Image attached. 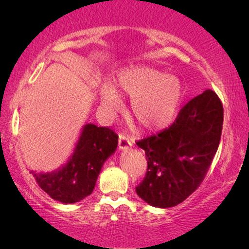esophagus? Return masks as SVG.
Segmentation results:
<instances>
[{
  "instance_id": "34e87169",
  "label": "esophagus",
  "mask_w": 249,
  "mask_h": 249,
  "mask_svg": "<svg viewBox=\"0 0 249 249\" xmlns=\"http://www.w3.org/2000/svg\"><path fill=\"white\" fill-rule=\"evenodd\" d=\"M132 146V142L125 137L124 135H119V149L120 151H125Z\"/></svg>"
}]
</instances>
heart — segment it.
Listing matches in <instances>:
<instances>
[{"mask_svg":"<svg viewBox=\"0 0 249 249\" xmlns=\"http://www.w3.org/2000/svg\"><path fill=\"white\" fill-rule=\"evenodd\" d=\"M115 89L131 98L130 117L148 131L171 124L185 96L179 78L147 66L127 68L115 78V88L111 85L101 88V103L110 114L121 107V97Z\"/></svg>","mask_w":249,"mask_h":249,"instance_id":"1","label":"heart"}]
</instances>
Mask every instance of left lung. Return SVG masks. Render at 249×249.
Wrapping results in <instances>:
<instances>
[{"instance_id":"obj_1","label":"left lung","mask_w":249,"mask_h":249,"mask_svg":"<svg viewBox=\"0 0 249 249\" xmlns=\"http://www.w3.org/2000/svg\"><path fill=\"white\" fill-rule=\"evenodd\" d=\"M223 107L213 90L188 102L169 128L137 142L147 172L136 193L151 206L182 203L202 182L220 144Z\"/></svg>"}]
</instances>
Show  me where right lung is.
I'll return each mask as SVG.
<instances>
[{"instance_id": "add662e5", "label": "right lung", "mask_w": 249, "mask_h": 249, "mask_svg": "<svg viewBox=\"0 0 249 249\" xmlns=\"http://www.w3.org/2000/svg\"><path fill=\"white\" fill-rule=\"evenodd\" d=\"M117 147L118 136L111 129L86 124L62 165L50 172L30 173L51 198L64 204L80 202L93 193L103 164Z\"/></svg>"}]
</instances>
